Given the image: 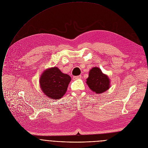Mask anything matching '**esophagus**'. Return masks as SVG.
Returning a JSON list of instances; mask_svg holds the SVG:
<instances>
[{"label": "esophagus", "instance_id": "obj_1", "mask_svg": "<svg viewBox=\"0 0 148 148\" xmlns=\"http://www.w3.org/2000/svg\"><path fill=\"white\" fill-rule=\"evenodd\" d=\"M81 75H79V76H74L73 78V80H77V79H79L81 78Z\"/></svg>", "mask_w": 148, "mask_h": 148}]
</instances>
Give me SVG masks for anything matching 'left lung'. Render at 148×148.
<instances>
[{
	"label": "left lung",
	"mask_w": 148,
	"mask_h": 148,
	"mask_svg": "<svg viewBox=\"0 0 148 148\" xmlns=\"http://www.w3.org/2000/svg\"><path fill=\"white\" fill-rule=\"evenodd\" d=\"M86 84L90 89L96 94H101L108 90L110 87V80L98 67L92 68L86 79Z\"/></svg>",
	"instance_id": "1"
}]
</instances>
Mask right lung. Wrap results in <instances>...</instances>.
<instances>
[{
  "label": "right lung",
  "mask_w": 148,
  "mask_h": 148,
  "mask_svg": "<svg viewBox=\"0 0 148 148\" xmlns=\"http://www.w3.org/2000/svg\"><path fill=\"white\" fill-rule=\"evenodd\" d=\"M71 77L57 67L45 70L40 78V86L45 95L54 100L62 98L66 93Z\"/></svg>",
  "instance_id": "1"
}]
</instances>
